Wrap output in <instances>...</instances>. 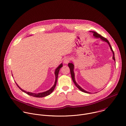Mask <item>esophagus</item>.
<instances>
[{
  "instance_id": "esophagus-1",
  "label": "esophagus",
  "mask_w": 126,
  "mask_h": 126,
  "mask_svg": "<svg viewBox=\"0 0 126 126\" xmlns=\"http://www.w3.org/2000/svg\"><path fill=\"white\" fill-rule=\"evenodd\" d=\"M69 58H67V57H66L64 59V61H63V62L64 64H67L68 63H69Z\"/></svg>"
}]
</instances>
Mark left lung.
<instances>
[{
  "mask_svg": "<svg viewBox=\"0 0 126 126\" xmlns=\"http://www.w3.org/2000/svg\"><path fill=\"white\" fill-rule=\"evenodd\" d=\"M92 32L93 33V36H94V38H96V39H100L102 41H103V42H105L106 43H107L108 44V45H109V47L112 52V54H113V56H112V59L114 61L115 63V57H114V53L112 50V47L110 43V42H109V41L106 39V38H104L103 37H102L101 35H100V34H99L98 33L96 32H94V31H92ZM72 62V61H71ZM68 67H69L70 68V72H71V77H72V80L74 82V83H75V84L76 85V86L77 87V88L80 90L81 91L83 92H84V93H89V94H90L91 93V92H89L88 91H86V90H84L83 89H82L77 83V82L75 80V73H74V69H75V66H74V65L73 63L71 62V63H68Z\"/></svg>",
  "mask_w": 126,
  "mask_h": 126,
  "instance_id": "8db88e82",
  "label": "left lung"
}]
</instances>
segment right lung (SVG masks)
<instances>
[{
	"label": "right lung",
	"instance_id": "obj_1",
	"mask_svg": "<svg viewBox=\"0 0 126 126\" xmlns=\"http://www.w3.org/2000/svg\"><path fill=\"white\" fill-rule=\"evenodd\" d=\"M63 66V64L62 63H61L55 70L54 71V74H55V82H54V85L52 86V87H51V88H50L49 90L46 91H45V92H41V93H32V92H26L25 91V90L22 89L17 84L16 82V85L18 86V87L23 92H24L25 93L30 95V96H33V97H37V98H42V97H46V96H47L49 95H50L52 92L54 90L55 86H56V83H57V78H58V74H59V70L60 69V68L61 67H62Z\"/></svg>",
	"mask_w": 126,
	"mask_h": 126
}]
</instances>
